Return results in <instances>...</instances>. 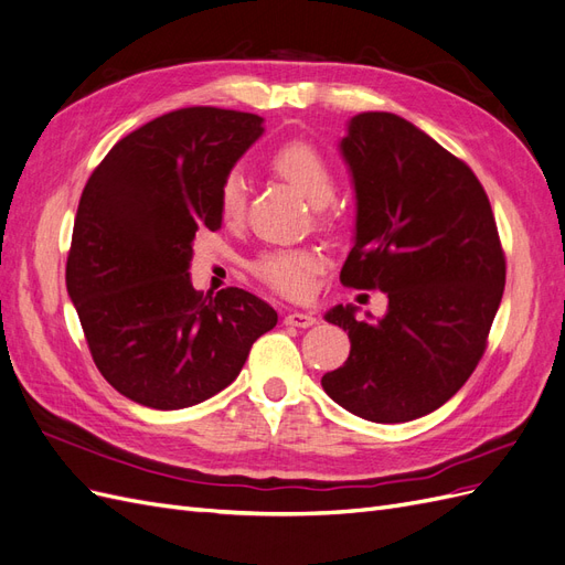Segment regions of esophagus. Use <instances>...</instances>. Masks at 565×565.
Listing matches in <instances>:
<instances>
[{
	"mask_svg": "<svg viewBox=\"0 0 565 565\" xmlns=\"http://www.w3.org/2000/svg\"><path fill=\"white\" fill-rule=\"evenodd\" d=\"M285 324H292V328H311L316 324V316L311 313H299V311H289L285 316Z\"/></svg>",
	"mask_w": 565,
	"mask_h": 565,
	"instance_id": "esophagus-1",
	"label": "esophagus"
}]
</instances>
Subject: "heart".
I'll return each instance as SVG.
<instances>
[{
    "mask_svg": "<svg viewBox=\"0 0 565 565\" xmlns=\"http://www.w3.org/2000/svg\"><path fill=\"white\" fill-rule=\"evenodd\" d=\"M273 172L297 188L311 207L320 210V218L330 224L334 214L328 210L337 193V174L330 160L322 152L306 143L292 141L273 152ZM218 216L226 226H237L245 216V181L231 172L218 188ZM324 266L322 254L316 249H270L256 256L249 270L268 287L278 289L285 297H306L313 287V276Z\"/></svg>",
    "mask_w": 565,
    "mask_h": 565,
    "instance_id": "heart-1",
    "label": "heart"
}]
</instances>
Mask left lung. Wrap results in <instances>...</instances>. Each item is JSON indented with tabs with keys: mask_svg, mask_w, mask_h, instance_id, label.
Segmentation results:
<instances>
[{
	"mask_svg": "<svg viewBox=\"0 0 565 565\" xmlns=\"http://www.w3.org/2000/svg\"><path fill=\"white\" fill-rule=\"evenodd\" d=\"M341 152L351 167L355 245L341 285L382 289L388 313L355 320L347 363L320 380L349 413L398 424L434 413L471 377L500 309L507 262L490 200L471 167L391 113L351 119Z\"/></svg>",
	"mask_w": 565,
	"mask_h": 565,
	"instance_id": "obj_1",
	"label": "left lung"
}]
</instances>
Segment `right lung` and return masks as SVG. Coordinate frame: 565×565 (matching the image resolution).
<instances>
[{"label":"right lung","instance_id":"add662e5","mask_svg":"<svg viewBox=\"0 0 565 565\" xmlns=\"http://www.w3.org/2000/svg\"><path fill=\"white\" fill-rule=\"evenodd\" d=\"M264 119L179 108L119 139L84 185L65 285L98 372L134 403L181 409L241 374L278 313L241 287L193 289L200 231H218V188Z\"/></svg>","mask_w":565,"mask_h":565}]
</instances>
